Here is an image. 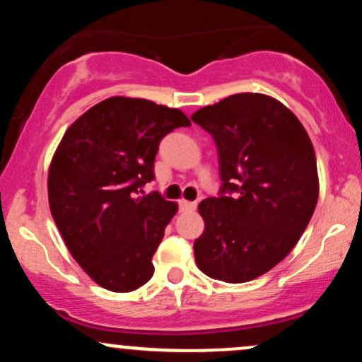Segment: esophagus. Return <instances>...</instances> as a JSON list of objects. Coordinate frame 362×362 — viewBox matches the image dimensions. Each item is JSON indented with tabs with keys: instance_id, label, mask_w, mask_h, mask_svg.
<instances>
[{
	"instance_id": "obj_1",
	"label": "esophagus",
	"mask_w": 362,
	"mask_h": 362,
	"mask_svg": "<svg viewBox=\"0 0 362 362\" xmlns=\"http://www.w3.org/2000/svg\"><path fill=\"white\" fill-rule=\"evenodd\" d=\"M178 206H180V211H194L195 207H197V202H190V201H184V199H182L180 202H178Z\"/></svg>"
}]
</instances>
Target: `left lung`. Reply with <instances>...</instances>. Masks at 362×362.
<instances>
[{
	"label": "left lung",
	"mask_w": 362,
	"mask_h": 362,
	"mask_svg": "<svg viewBox=\"0 0 362 362\" xmlns=\"http://www.w3.org/2000/svg\"><path fill=\"white\" fill-rule=\"evenodd\" d=\"M218 148L221 190L199 204L195 264L213 279L247 282L293 250L318 201L308 132L276 98L236 93L192 117Z\"/></svg>",
	"instance_id": "1"
}]
</instances>
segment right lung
Here are the masks:
<instances>
[{
    "label": "right lung",
    "mask_w": 362,
    "mask_h": 362,
    "mask_svg": "<svg viewBox=\"0 0 362 362\" xmlns=\"http://www.w3.org/2000/svg\"><path fill=\"white\" fill-rule=\"evenodd\" d=\"M187 126L178 109L112 97L62 136L49 168V207L73 259L102 288L129 293L151 279L177 204L139 192L155 178L160 141Z\"/></svg>",
    "instance_id": "right-lung-1"
}]
</instances>
